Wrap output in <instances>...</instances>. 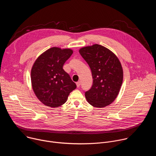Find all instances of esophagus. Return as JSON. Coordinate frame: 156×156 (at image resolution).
I'll list each match as a JSON object with an SVG mask.
<instances>
[{
	"mask_svg": "<svg viewBox=\"0 0 156 156\" xmlns=\"http://www.w3.org/2000/svg\"><path fill=\"white\" fill-rule=\"evenodd\" d=\"M76 84L77 87H79L80 86V85H81V82L80 81H78V82H76Z\"/></svg>",
	"mask_w": 156,
	"mask_h": 156,
	"instance_id": "esophagus-1",
	"label": "esophagus"
}]
</instances>
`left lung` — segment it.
I'll return each instance as SVG.
<instances>
[{"label": "left lung", "mask_w": 156, "mask_h": 156, "mask_svg": "<svg viewBox=\"0 0 156 156\" xmlns=\"http://www.w3.org/2000/svg\"><path fill=\"white\" fill-rule=\"evenodd\" d=\"M79 52L90 66L93 86L85 93L88 103L102 108L112 104L117 97L123 82V72L116 55L99 44L81 48Z\"/></svg>", "instance_id": "8db88e82"}]
</instances>
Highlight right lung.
<instances>
[{
	"label": "right lung",
	"instance_id": "right-lung-1",
	"mask_svg": "<svg viewBox=\"0 0 156 156\" xmlns=\"http://www.w3.org/2000/svg\"><path fill=\"white\" fill-rule=\"evenodd\" d=\"M73 52L71 49L54 47L35 60L31 71V85L37 99L45 105L54 108L63 105L76 89V84L63 69Z\"/></svg>",
	"mask_w": 156,
	"mask_h": 156
}]
</instances>
